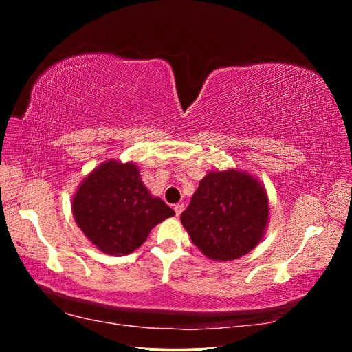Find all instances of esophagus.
<instances>
[{
	"label": "esophagus",
	"mask_w": 352,
	"mask_h": 352,
	"mask_svg": "<svg viewBox=\"0 0 352 352\" xmlns=\"http://www.w3.org/2000/svg\"><path fill=\"white\" fill-rule=\"evenodd\" d=\"M184 210H185V206H184V204H176V206H175V212H176L177 217H179L180 214H182Z\"/></svg>",
	"instance_id": "34e87169"
}]
</instances>
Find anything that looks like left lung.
<instances>
[{
  "label": "left lung",
  "mask_w": 352,
  "mask_h": 352,
  "mask_svg": "<svg viewBox=\"0 0 352 352\" xmlns=\"http://www.w3.org/2000/svg\"><path fill=\"white\" fill-rule=\"evenodd\" d=\"M180 221L206 257L230 261L263 239L269 225V197L260 180L247 172H208Z\"/></svg>",
  "instance_id": "1"
}]
</instances>
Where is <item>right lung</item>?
Returning <instances> with one entry per match:
<instances>
[{
    "mask_svg": "<svg viewBox=\"0 0 352 352\" xmlns=\"http://www.w3.org/2000/svg\"><path fill=\"white\" fill-rule=\"evenodd\" d=\"M72 211L85 236L109 255L133 252L155 225L175 216L146 189L135 163L116 160L101 163L82 180Z\"/></svg>",
    "mask_w": 352,
    "mask_h": 352,
    "instance_id": "right-lung-1",
    "label": "right lung"
}]
</instances>
